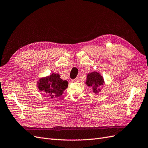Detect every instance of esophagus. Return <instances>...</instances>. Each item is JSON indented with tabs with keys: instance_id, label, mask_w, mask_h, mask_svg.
<instances>
[{
	"instance_id": "34e87169",
	"label": "esophagus",
	"mask_w": 148,
	"mask_h": 148,
	"mask_svg": "<svg viewBox=\"0 0 148 148\" xmlns=\"http://www.w3.org/2000/svg\"><path fill=\"white\" fill-rule=\"evenodd\" d=\"M78 81H79V78H78V77L76 78L75 79H73V80H72V82H78Z\"/></svg>"
}]
</instances>
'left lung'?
Returning a JSON list of instances; mask_svg holds the SVG:
<instances>
[{"label": "left lung", "mask_w": 148, "mask_h": 148, "mask_svg": "<svg viewBox=\"0 0 148 148\" xmlns=\"http://www.w3.org/2000/svg\"><path fill=\"white\" fill-rule=\"evenodd\" d=\"M103 78L100 75V74L97 72L90 73L87 75V79L86 84V85L92 88L93 91L94 93H97L100 89L98 88V86L102 85L103 84Z\"/></svg>", "instance_id": "left-lung-1"}]
</instances>
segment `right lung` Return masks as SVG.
I'll list each match as a JSON object with an SVG mask.
<instances>
[{"instance_id":"obj_1","label":"right lung","mask_w":148,"mask_h":148,"mask_svg":"<svg viewBox=\"0 0 148 148\" xmlns=\"http://www.w3.org/2000/svg\"><path fill=\"white\" fill-rule=\"evenodd\" d=\"M38 89L48 97L56 99L62 95L63 91L68 87V82L63 80L58 74L52 73L49 77L39 79L37 83Z\"/></svg>"}]
</instances>
